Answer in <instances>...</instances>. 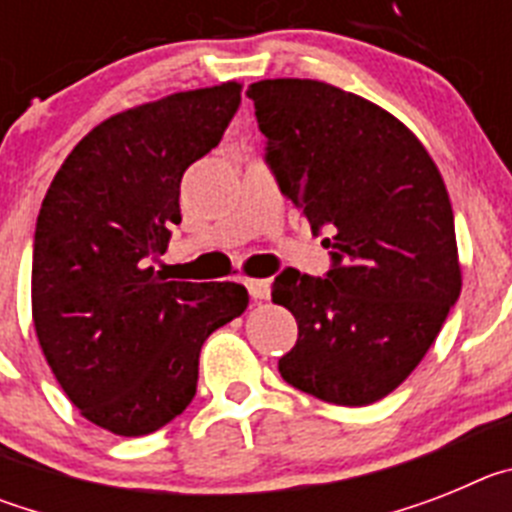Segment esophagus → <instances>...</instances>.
Wrapping results in <instances>:
<instances>
[{
  "label": "esophagus",
  "instance_id": "esophagus-1",
  "mask_svg": "<svg viewBox=\"0 0 512 512\" xmlns=\"http://www.w3.org/2000/svg\"><path fill=\"white\" fill-rule=\"evenodd\" d=\"M246 287H248V295L253 300H266L269 297V279H246Z\"/></svg>",
  "mask_w": 512,
  "mask_h": 512
}]
</instances>
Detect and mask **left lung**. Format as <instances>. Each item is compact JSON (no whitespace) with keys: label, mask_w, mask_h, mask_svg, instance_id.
<instances>
[{"label":"left lung","mask_w":512,"mask_h":512,"mask_svg":"<svg viewBox=\"0 0 512 512\" xmlns=\"http://www.w3.org/2000/svg\"><path fill=\"white\" fill-rule=\"evenodd\" d=\"M266 164L312 233L330 230V271L284 269L271 300L297 320L284 382L361 408L397 390L459 300L454 210L433 158L395 115L315 79L248 87Z\"/></svg>","instance_id":"1"}]
</instances>
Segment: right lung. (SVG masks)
<instances>
[{"instance_id": "1", "label": "right lung", "mask_w": 512, "mask_h": 512, "mask_svg": "<svg viewBox=\"0 0 512 512\" xmlns=\"http://www.w3.org/2000/svg\"><path fill=\"white\" fill-rule=\"evenodd\" d=\"M241 84L169 94L99 122L53 176L33 241V323L79 413L115 436H146L197 392L200 351L238 318L235 282H169L151 261L182 223L179 187L220 143Z\"/></svg>"}]
</instances>
